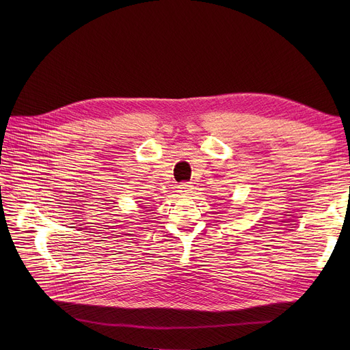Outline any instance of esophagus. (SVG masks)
<instances>
[{
    "instance_id": "obj_1",
    "label": "esophagus",
    "mask_w": 350,
    "mask_h": 350,
    "mask_svg": "<svg viewBox=\"0 0 350 350\" xmlns=\"http://www.w3.org/2000/svg\"><path fill=\"white\" fill-rule=\"evenodd\" d=\"M178 189H180V193L185 194V196H189L190 193H193V186L190 185V183H180L178 185Z\"/></svg>"
}]
</instances>
